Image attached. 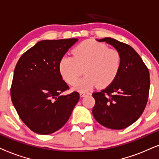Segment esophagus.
Masks as SVG:
<instances>
[{
    "instance_id": "1",
    "label": "esophagus",
    "mask_w": 159,
    "mask_h": 159,
    "mask_svg": "<svg viewBox=\"0 0 159 159\" xmlns=\"http://www.w3.org/2000/svg\"><path fill=\"white\" fill-rule=\"evenodd\" d=\"M88 94H89V93H87V92H81V93H80V96H81V97H85L86 95H88Z\"/></svg>"
}]
</instances>
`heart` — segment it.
Segmentation results:
<instances>
[{
  "label": "heart",
  "instance_id": "1",
  "mask_svg": "<svg viewBox=\"0 0 159 159\" xmlns=\"http://www.w3.org/2000/svg\"><path fill=\"white\" fill-rule=\"evenodd\" d=\"M73 57L61 59L59 68L64 80L74 85L84 69L85 76L75 84V89L86 92L96 86L105 88L109 86L118 75L121 60L116 48H107L104 43L86 40L75 46Z\"/></svg>",
  "mask_w": 159,
  "mask_h": 159
}]
</instances>
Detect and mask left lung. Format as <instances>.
Wrapping results in <instances>:
<instances>
[{"mask_svg":"<svg viewBox=\"0 0 159 159\" xmlns=\"http://www.w3.org/2000/svg\"><path fill=\"white\" fill-rule=\"evenodd\" d=\"M111 44L119 52L120 68L116 79L100 92H94L93 116L111 129H122L134 123L147 105L150 89L149 70L140 56L128 44L111 38L97 40Z\"/></svg>","mask_w":159,"mask_h":159,"instance_id":"8db88e82","label":"left lung"}]
</instances>
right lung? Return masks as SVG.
<instances>
[{
  "label": "right lung",
  "instance_id": "add662e5",
  "mask_svg": "<svg viewBox=\"0 0 159 159\" xmlns=\"http://www.w3.org/2000/svg\"><path fill=\"white\" fill-rule=\"evenodd\" d=\"M78 39L45 40L25 52L16 63L11 97L21 120L33 132L48 134L68 120L80 95H60L69 86L59 64Z\"/></svg>",
  "mask_w": 159,
  "mask_h": 159
}]
</instances>
